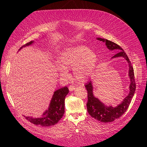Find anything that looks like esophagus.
I'll return each mask as SVG.
<instances>
[{"label": "esophagus", "mask_w": 147, "mask_h": 147, "mask_svg": "<svg viewBox=\"0 0 147 147\" xmlns=\"http://www.w3.org/2000/svg\"><path fill=\"white\" fill-rule=\"evenodd\" d=\"M75 88H76V86H74V85H70V86H69V90H70V91H74V90H75Z\"/></svg>", "instance_id": "obj_1"}]
</instances>
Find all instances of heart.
Listing matches in <instances>:
<instances>
[{"label":"heart","mask_w":147,"mask_h":147,"mask_svg":"<svg viewBox=\"0 0 147 147\" xmlns=\"http://www.w3.org/2000/svg\"><path fill=\"white\" fill-rule=\"evenodd\" d=\"M57 62L60 66L57 70L62 76H66V69H73L75 78L80 82L90 77L96 67L97 57L94 52L84 45H77L67 48L62 51Z\"/></svg>","instance_id":"b5f03b06"}]
</instances>
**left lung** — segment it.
Instances as JSON below:
<instances>
[{
    "instance_id": "obj_1",
    "label": "left lung",
    "mask_w": 147,
    "mask_h": 147,
    "mask_svg": "<svg viewBox=\"0 0 147 147\" xmlns=\"http://www.w3.org/2000/svg\"><path fill=\"white\" fill-rule=\"evenodd\" d=\"M98 40L105 42V45L110 50H117L118 51L116 55L112 57V58L117 57H123L127 61L129 66V76L131 80V84L129 86V93L123 100L121 104L118 105L116 107L112 106H105L104 104L95 97L93 95V87L91 81L88 82L85 84V88L88 92V102L86 104L87 110L90 116L98 121L103 123H110L113 121L115 119L119 118L120 117L126 112L130 105L132 97L134 96L136 91V85L134 79V69L131 64L129 59L127 57L126 53L117 43L107 39L97 38Z\"/></svg>"
}]
</instances>
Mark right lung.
Instances as JSON below:
<instances>
[{
    "mask_svg": "<svg viewBox=\"0 0 147 147\" xmlns=\"http://www.w3.org/2000/svg\"><path fill=\"white\" fill-rule=\"evenodd\" d=\"M34 41H30L22 46L20 50L24 47L31 45ZM69 89L67 86L61 88L54 92L48 110L43 113L42 117L39 118H34L26 117V119L35 125L43 127L51 126L57 124L63 117L64 113L65 97L68 94Z\"/></svg>",
    "mask_w": 147,
    "mask_h": 147,
    "instance_id": "1",
    "label": "right lung"
}]
</instances>
